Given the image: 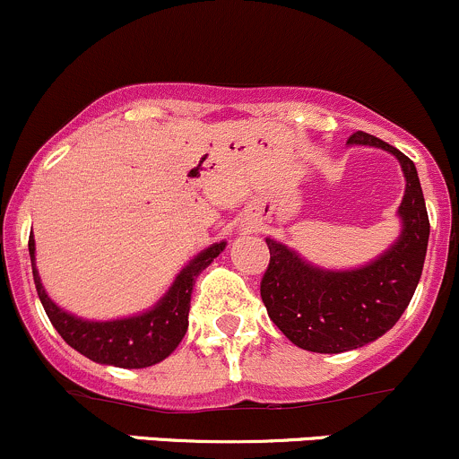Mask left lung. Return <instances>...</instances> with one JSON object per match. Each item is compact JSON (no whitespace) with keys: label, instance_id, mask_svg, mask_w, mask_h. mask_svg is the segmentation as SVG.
<instances>
[{"label":"left lung","instance_id":"8db88e82","mask_svg":"<svg viewBox=\"0 0 459 459\" xmlns=\"http://www.w3.org/2000/svg\"><path fill=\"white\" fill-rule=\"evenodd\" d=\"M347 143L385 149L398 158L407 180L398 206L400 238L387 253L354 270L316 268L268 238L270 264L259 288L270 321L294 345L318 354L356 350L392 330L416 292L427 257L429 215L416 165L371 134L356 132Z\"/></svg>","mask_w":459,"mask_h":459}]
</instances>
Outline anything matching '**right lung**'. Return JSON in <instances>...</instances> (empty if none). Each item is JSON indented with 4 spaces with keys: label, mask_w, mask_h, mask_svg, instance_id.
Returning <instances> with one entry per match:
<instances>
[{
    "label": "right lung",
    "mask_w": 459,
    "mask_h": 459,
    "mask_svg": "<svg viewBox=\"0 0 459 459\" xmlns=\"http://www.w3.org/2000/svg\"><path fill=\"white\" fill-rule=\"evenodd\" d=\"M224 248L226 242H220L193 257L152 310L138 316L116 318V321H85V318L61 310L43 290L41 277L35 266V239L32 235L28 239L37 294L61 339L94 363L114 365V368L123 369L152 368V365L165 360L180 345L186 334V327H189L191 292L197 274Z\"/></svg>",
    "instance_id": "add662e5"
}]
</instances>
